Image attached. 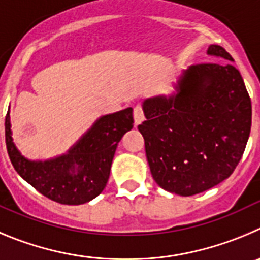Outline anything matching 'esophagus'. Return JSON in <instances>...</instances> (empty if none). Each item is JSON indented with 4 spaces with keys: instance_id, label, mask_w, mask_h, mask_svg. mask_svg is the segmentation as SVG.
I'll return each instance as SVG.
<instances>
[{
    "instance_id": "1",
    "label": "esophagus",
    "mask_w": 260,
    "mask_h": 260,
    "mask_svg": "<svg viewBox=\"0 0 260 260\" xmlns=\"http://www.w3.org/2000/svg\"><path fill=\"white\" fill-rule=\"evenodd\" d=\"M133 119H135V125H139L145 119L144 110H142V107L140 105H136L135 109H133Z\"/></svg>"
}]
</instances>
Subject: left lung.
<instances>
[{
  "mask_svg": "<svg viewBox=\"0 0 260 260\" xmlns=\"http://www.w3.org/2000/svg\"><path fill=\"white\" fill-rule=\"evenodd\" d=\"M223 62L193 64L171 97L147 98L139 125L151 175L160 188L189 197L233 174L251 129V100L228 51L210 45Z\"/></svg>",
  "mask_w": 260,
  "mask_h": 260,
  "instance_id": "8db88e82",
  "label": "left lung"
}]
</instances>
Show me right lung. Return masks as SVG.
Returning a JSON list of instances; mask_svg holds the SVG:
<instances>
[{
  "label": "right lung",
  "instance_id": "right-lung-1",
  "mask_svg": "<svg viewBox=\"0 0 260 260\" xmlns=\"http://www.w3.org/2000/svg\"><path fill=\"white\" fill-rule=\"evenodd\" d=\"M10 114L5 118L6 147L14 168L36 190L62 205H81L107 184L118 142L133 128L132 107L101 116L67 154L49 160H28L11 137Z\"/></svg>",
  "mask_w": 260,
  "mask_h": 260
}]
</instances>
